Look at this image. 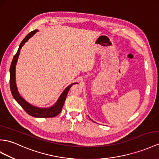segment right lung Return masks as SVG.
<instances>
[{"label":"right lung","instance_id":"right-lung-1","mask_svg":"<svg viewBox=\"0 0 159 159\" xmlns=\"http://www.w3.org/2000/svg\"><path fill=\"white\" fill-rule=\"evenodd\" d=\"M36 32H38V30H35L27 35L24 39L23 40L22 42H21L17 53L15 54L13 57L12 63H11V67H10L11 92L15 100H16L19 104H20V106L23 108V109H24L26 113L28 115H30V116H32L34 117H38V118L54 117H56L57 115H58L61 113L62 108H63L64 105L65 99H66L67 93L69 90V89L71 88V87L73 84H75L76 83L72 84L70 85V86H69L67 88H65V90L63 91V93H62L60 98H59V100H58V101L56 102L55 105L50 108H47V109H40V108H37L36 107L31 105V104L27 102L23 98H21V96L19 95L17 89L16 84H15V65H16V63H17L19 52H20V50L22 46L24 45L25 42L28 41L34 34H36Z\"/></svg>","mask_w":159,"mask_h":159}]
</instances>
